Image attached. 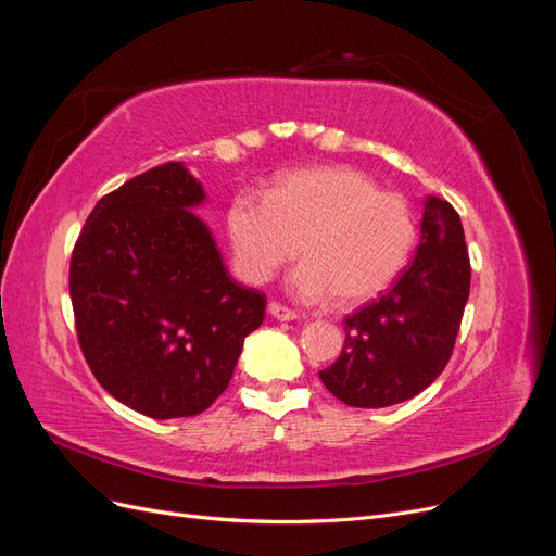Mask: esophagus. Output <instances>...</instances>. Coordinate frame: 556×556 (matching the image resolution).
<instances>
[{
    "label": "esophagus",
    "mask_w": 556,
    "mask_h": 556,
    "mask_svg": "<svg viewBox=\"0 0 556 556\" xmlns=\"http://www.w3.org/2000/svg\"><path fill=\"white\" fill-rule=\"evenodd\" d=\"M268 313H271V317H276V319H282V323H290V319L299 317L292 308L278 304V301H271V304H268Z\"/></svg>",
    "instance_id": "obj_1"
}]
</instances>
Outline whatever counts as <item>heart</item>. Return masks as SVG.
<instances>
[{
	"label": "heart",
	"mask_w": 556,
	"mask_h": 556,
	"mask_svg": "<svg viewBox=\"0 0 556 556\" xmlns=\"http://www.w3.org/2000/svg\"><path fill=\"white\" fill-rule=\"evenodd\" d=\"M239 271L264 282L304 252L290 288L304 301L355 306L378 296L408 264L413 208L352 166H311L276 178L264 199L239 194L227 208Z\"/></svg>",
	"instance_id": "heart-1"
}]
</instances>
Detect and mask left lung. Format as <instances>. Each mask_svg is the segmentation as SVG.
Here are the masks:
<instances>
[{"label": "left lung", "mask_w": 556, "mask_h": 556, "mask_svg": "<svg viewBox=\"0 0 556 556\" xmlns=\"http://www.w3.org/2000/svg\"><path fill=\"white\" fill-rule=\"evenodd\" d=\"M470 290L459 213L429 197L410 266L374 304L345 317L339 359L319 371L327 390L352 408L408 401L443 374Z\"/></svg>", "instance_id": "obj_1"}]
</instances>
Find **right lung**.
Here are the masks:
<instances>
[{
    "mask_svg": "<svg viewBox=\"0 0 556 556\" xmlns=\"http://www.w3.org/2000/svg\"><path fill=\"white\" fill-rule=\"evenodd\" d=\"M206 201L166 162L97 201L72 252L78 343L104 390L155 419L204 413L220 396L266 299L227 271Z\"/></svg>",
    "mask_w": 556,
    "mask_h": 556,
    "instance_id": "1",
    "label": "right lung"
}]
</instances>
